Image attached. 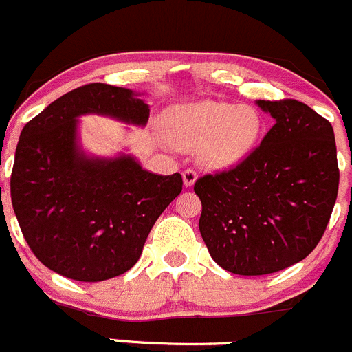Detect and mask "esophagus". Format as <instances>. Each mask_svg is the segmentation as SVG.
<instances>
[{
	"label": "esophagus",
	"mask_w": 352,
	"mask_h": 352,
	"mask_svg": "<svg viewBox=\"0 0 352 352\" xmlns=\"http://www.w3.org/2000/svg\"><path fill=\"white\" fill-rule=\"evenodd\" d=\"M197 178H199V173L195 169L183 170V183H185V186H192L197 182Z\"/></svg>",
	"instance_id": "obj_1"
}]
</instances>
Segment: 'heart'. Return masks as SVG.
Segmentation results:
<instances>
[{
  "label": "heart",
  "instance_id": "heart-1",
  "mask_svg": "<svg viewBox=\"0 0 352 352\" xmlns=\"http://www.w3.org/2000/svg\"><path fill=\"white\" fill-rule=\"evenodd\" d=\"M164 131L179 150H199L204 166L224 169L249 155L259 136L261 119L250 107L199 102L170 109L164 117Z\"/></svg>",
  "mask_w": 352,
  "mask_h": 352
}]
</instances>
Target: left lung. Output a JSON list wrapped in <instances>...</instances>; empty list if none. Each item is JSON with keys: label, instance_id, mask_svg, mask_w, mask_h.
Here are the masks:
<instances>
[{"label": "left lung", "instance_id": "left-lung-1", "mask_svg": "<svg viewBox=\"0 0 352 352\" xmlns=\"http://www.w3.org/2000/svg\"><path fill=\"white\" fill-rule=\"evenodd\" d=\"M257 105L274 119L261 145L232 169L206 174L193 186L210 257L243 276L276 273L309 256L339 192L332 124L297 100Z\"/></svg>", "mask_w": 352, "mask_h": 352}]
</instances>
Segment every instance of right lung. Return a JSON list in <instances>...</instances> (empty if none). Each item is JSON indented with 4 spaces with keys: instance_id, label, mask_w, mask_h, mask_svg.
Returning <instances> with one entry per match:
<instances>
[{
    "instance_id": "add662e5",
    "label": "right lung",
    "mask_w": 352,
    "mask_h": 352,
    "mask_svg": "<svg viewBox=\"0 0 352 352\" xmlns=\"http://www.w3.org/2000/svg\"><path fill=\"white\" fill-rule=\"evenodd\" d=\"M85 113L145 126L150 109L131 89L103 82L65 93L23 126L10 190L23 239L46 267L103 282L135 266L183 178L148 173L129 155L86 157L78 146Z\"/></svg>"
}]
</instances>
